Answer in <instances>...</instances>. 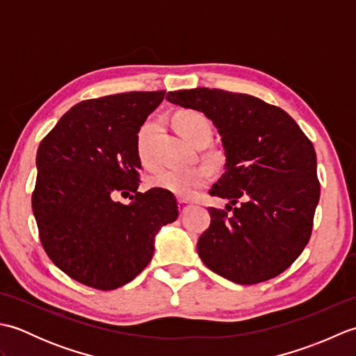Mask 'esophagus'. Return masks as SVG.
<instances>
[{
  "mask_svg": "<svg viewBox=\"0 0 356 356\" xmlns=\"http://www.w3.org/2000/svg\"><path fill=\"white\" fill-rule=\"evenodd\" d=\"M190 207H193V203L191 202H188V200H184V199H180L179 200V209H180V213H186L188 211V208Z\"/></svg>",
  "mask_w": 356,
  "mask_h": 356,
  "instance_id": "34e87169",
  "label": "esophagus"
}]
</instances>
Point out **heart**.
Wrapping results in <instances>:
<instances>
[{"label":"heart","mask_w":356,"mask_h":356,"mask_svg":"<svg viewBox=\"0 0 356 356\" xmlns=\"http://www.w3.org/2000/svg\"><path fill=\"white\" fill-rule=\"evenodd\" d=\"M176 128L194 147L200 145V143H208L211 136H213V127H211L209 119L205 115H202L200 111L195 110H186L179 113L176 116ZM153 131L154 125L147 122L140 128L138 134V154L145 165H151L149 138ZM209 180L211 171L207 166L197 165L188 166V168H176V166L162 168L153 174L149 182L153 186L162 188V190L176 194L179 197L190 199L200 188L205 186Z\"/></svg>","instance_id":"obj_1"}]
</instances>
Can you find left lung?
Segmentation results:
<instances>
[{
	"instance_id": "left-lung-1",
	"label": "left lung",
	"mask_w": 356,
	"mask_h": 356,
	"mask_svg": "<svg viewBox=\"0 0 356 356\" xmlns=\"http://www.w3.org/2000/svg\"><path fill=\"white\" fill-rule=\"evenodd\" d=\"M166 99L203 113L225 149V172L209 194L228 199L231 214L208 208L200 260L238 284L282 274L311 238L320 200L312 142L284 110L251 95L202 87L170 92Z\"/></svg>"
}]
</instances>
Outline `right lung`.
Returning <instances> with one entry per match:
<instances>
[{"instance_id":"obj_1","label":"right lung","mask_w":356,"mask_h":356,"mask_svg":"<svg viewBox=\"0 0 356 356\" xmlns=\"http://www.w3.org/2000/svg\"><path fill=\"white\" fill-rule=\"evenodd\" d=\"M163 96L161 90L82 101L40 143L32 209L41 243L82 284L111 291L131 282L153 259L156 234L179 216L172 193H138V133ZM116 193L132 202H115Z\"/></svg>"}]
</instances>
